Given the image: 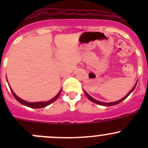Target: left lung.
Listing matches in <instances>:
<instances>
[{
    "mask_svg": "<svg viewBox=\"0 0 148 148\" xmlns=\"http://www.w3.org/2000/svg\"><path fill=\"white\" fill-rule=\"evenodd\" d=\"M136 83H137V82H136ZM136 86V84H135V86H134V87H133V88L131 90H130V92H129V93H128L127 95H126V96H125V97L123 98V99H120V100L117 101H115V102H110V103H105V102H101V101H98V100H95V99H94L93 98H92V97H91V96H90V95H89V94H87V92H85V91H84V93H85V95H87V97L88 98V99H90V100L91 101H92V102L95 103V104H99V105H102V106H110H110H113V105H116V104H119V103H121V101H124V100H125V99H126L128 95H130V94L132 92H133V90H134V89H135Z\"/></svg>",
    "mask_w": 148,
    "mask_h": 148,
    "instance_id": "8db88e82",
    "label": "left lung"
}]
</instances>
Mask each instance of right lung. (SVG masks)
Wrapping results in <instances>:
<instances>
[{
	"mask_svg": "<svg viewBox=\"0 0 148 148\" xmlns=\"http://www.w3.org/2000/svg\"><path fill=\"white\" fill-rule=\"evenodd\" d=\"M10 90H11V92H12V93L13 96L15 97V99L18 101V102L21 103V104H23V105L27 106V107H29V108H44V107H47V105L50 104L51 103L54 102L55 101L58 99V96L60 95V93H61V90H60V92L57 94V95H56V96H55L53 99L49 100V101H45V102L30 103V102H27V101H23V100H22V99H21L20 98L18 97V96H17V95L14 93V92H13L11 88H10Z\"/></svg>",
	"mask_w": 148,
	"mask_h": 148,
	"instance_id": "add662e5",
	"label": "right lung"
}]
</instances>
